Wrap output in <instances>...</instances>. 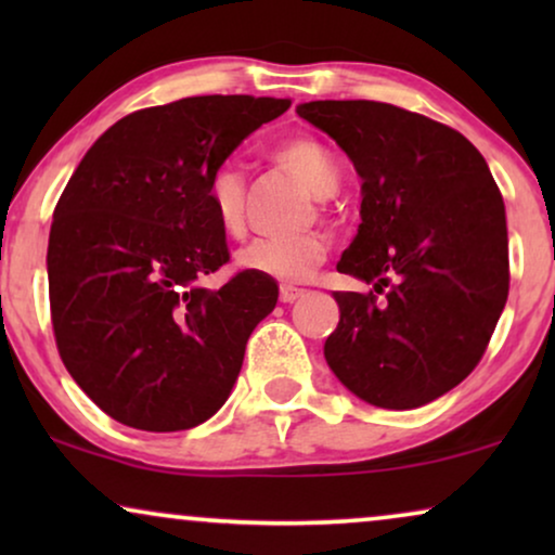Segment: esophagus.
I'll return each mask as SVG.
<instances>
[{
    "mask_svg": "<svg viewBox=\"0 0 555 555\" xmlns=\"http://www.w3.org/2000/svg\"><path fill=\"white\" fill-rule=\"evenodd\" d=\"M302 293H306V291H302V287H295V285H280V300H283V302H293V300H298Z\"/></svg>",
    "mask_w": 555,
    "mask_h": 555,
    "instance_id": "obj_1",
    "label": "esophagus"
}]
</instances>
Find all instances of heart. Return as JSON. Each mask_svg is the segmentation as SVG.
Returning a JSON list of instances; mask_svg holds the SVG:
<instances>
[{
	"label": "heart",
	"instance_id": "1",
	"mask_svg": "<svg viewBox=\"0 0 555 555\" xmlns=\"http://www.w3.org/2000/svg\"><path fill=\"white\" fill-rule=\"evenodd\" d=\"M272 162L293 173L310 194L331 196L340 184L338 164L328 149L313 135H295L278 143ZM207 204L211 217L227 237H242L247 230L245 219V177L234 164H222L211 171L207 184ZM328 237L310 230L293 237H255L237 249L234 262L240 270L280 280H300L325 260Z\"/></svg>",
	"mask_w": 555,
	"mask_h": 555
}]
</instances>
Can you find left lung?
<instances>
[{
    "label": "left lung",
    "mask_w": 555,
    "mask_h": 555,
    "mask_svg": "<svg viewBox=\"0 0 555 555\" xmlns=\"http://www.w3.org/2000/svg\"><path fill=\"white\" fill-rule=\"evenodd\" d=\"M298 116L328 133L363 179L359 234L338 272L374 291L336 293L340 321L325 361L369 404H429L473 374L505 308L503 194L480 151L422 113L313 101Z\"/></svg>",
    "instance_id": "obj_1"
}]
</instances>
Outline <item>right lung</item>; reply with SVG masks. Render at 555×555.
<instances>
[{
	"instance_id": "1",
	"label": "right lung",
	"mask_w": 555,
	"mask_h": 555,
	"mask_svg": "<svg viewBox=\"0 0 555 555\" xmlns=\"http://www.w3.org/2000/svg\"><path fill=\"white\" fill-rule=\"evenodd\" d=\"M291 103L196 95L128 113L67 181L48 245L52 331L75 384L126 427L207 422L275 308L268 275L199 283L230 262L207 204L211 171Z\"/></svg>"
}]
</instances>
